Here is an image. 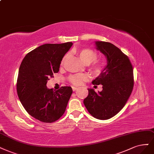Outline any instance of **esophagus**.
<instances>
[{"label": "esophagus", "instance_id": "obj_1", "mask_svg": "<svg viewBox=\"0 0 154 154\" xmlns=\"http://www.w3.org/2000/svg\"><path fill=\"white\" fill-rule=\"evenodd\" d=\"M72 91H76V90L78 89V87H72Z\"/></svg>", "mask_w": 154, "mask_h": 154}]
</instances>
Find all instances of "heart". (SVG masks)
I'll return each mask as SVG.
<instances>
[{
	"instance_id": "b5f03b06",
	"label": "heart",
	"mask_w": 154,
	"mask_h": 154,
	"mask_svg": "<svg viewBox=\"0 0 154 154\" xmlns=\"http://www.w3.org/2000/svg\"><path fill=\"white\" fill-rule=\"evenodd\" d=\"M77 54L79 55L82 61L85 64H90L97 59V53L93 50L89 48H82L77 51ZM67 59V55L63 57L60 64L63 65ZM106 69V64L103 61L94 62L90 67V71L94 76H99L105 71ZM90 79L89 75L85 73H79L72 75L69 78V81L75 86H80Z\"/></svg>"
}]
</instances>
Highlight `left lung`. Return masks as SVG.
Returning a JSON list of instances; mask_svg holds the SVG:
<instances>
[{"instance_id": "left-lung-1", "label": "left lung", "mask_w": 154, "mask_h": 154, "mask_svg": "<svg viewBox=\"0 0 154 154\" xmlns=\"http://www.w3.org/2000/svg\"><path fill=\"white\" fill-rule=\"evenodd\" d=\"M95 46L107 59L105 71L92 82L94 85H102L103 91L95 92L88 88L83 103L94 117L108 120L124 108L130 97L134 87L133 68L128 57L114 45L95 41Z\"/></svg>"}]
</instances>
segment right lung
<instances>
[{
  "label": "right lung",
  "mask_w": 154,
  "mask_h": 154,
  "mask_svg": "<svg viewBox=\"0 0 154 154\" xmlns=\"http://www.w3.org/2000/svg\"><path fill=\"white\" fill-rule=\"evenodd\" d=\"M72 45L71 42L43 45L28 53L21 63L17 83L19 99L30 115L43 122L59 120L72 93L71 87H62L55 92L46 87Z\"/></svg>",
  "instance_id": "right-lung-1"
}]
</instances>
